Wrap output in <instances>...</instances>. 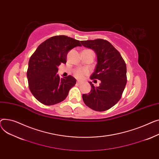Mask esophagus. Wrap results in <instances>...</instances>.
I'll use <instances>...</instances> for the list:
<instances>
[{
    "label": "esophagus",
    "mask_w": 159,
    "mask_h": 159,
    "mask_svg": "<svg viewBox=\"0 0 159 159\" xmlns=\"http://www.w3.org/2000/svg\"><path fill=\"white\" fill-rule=\"evenodd\" d=\"M83 82L82 81H79V80H78L77 81V82H76V83L78 84V85H80V84H81Z\"/></svg>",
    "instance_id": "esophagus-1"
}]
</instances>
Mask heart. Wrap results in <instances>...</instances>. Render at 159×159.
I'll use <instances>...</instances> for the list:
<instances>
[{
	"instance_id": "b5f03b06",
	"label": "heart",
	"mask_w": 159,
	"mask_h": 159,
	"mask_svg": "<svg viewBox=\"0 0 159 159\" xmlns=\"http://www.w3.org/2000/svg\"><path fill=\"white\" fill-rule=\"evenodd\" d=\"M87 70L85 69H78L74 72V76L78 78H83L87 74Z\"/></svg>"
}]
</instances>
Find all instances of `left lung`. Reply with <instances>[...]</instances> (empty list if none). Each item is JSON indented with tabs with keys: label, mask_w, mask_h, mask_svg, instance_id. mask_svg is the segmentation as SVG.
Returning a JSON list of instances; mask_svg holds the SVG:
<instances>
[{
	"label": "left lung",
	"mask_w": 159,
	"mask_h": 159,
	"mask_svg": "<svg viewBox=\"0 0 159 159\" xmlns=\"http://www.w3.org/2000/svg\"><path fill=\"white\" fill-rule=\"evenodd\" d=\"M85 48L94 51L97 64L91 80L101 81L99 87L92 82L91 90L82 96L85 104L91 109L103 111L114 107L120 100L127 82L126 65L119 52L106 40L81 41Z\"/></svg>",
	"instance_id": "left-lung-1"
}]
</instances>
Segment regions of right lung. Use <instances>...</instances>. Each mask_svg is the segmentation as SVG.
Returning a JSON list of instances; mask_svg holds the SVG:
<instances>
[{"label":"right lung","instance_id":"right-lung-1","mask_svg":"<svg viewBox=\"0 0 159 159\" xmlns=\"http://www.w3.org/2000/svg\"><path fill=\"white\" fill-rule=\"evenodd\" d=\"M77 46L79 40L65 35L54 36L42 43L31 57L27 71L29 88L33 96L45 105L63 101L75 85L72 76L60 78L58 67L66 63L68 52Z\"/></svg>","mask_w":159,"mask_h":159}]
</instances>
